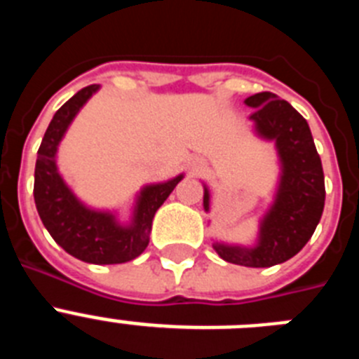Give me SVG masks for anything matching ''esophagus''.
<instances>
[{
  "mask_svg": "<svg viewBox=\"0 0 359 359\" xmlns=\"http://www.w3.org/2000/svg\"><path fill=\"white\" fill-rule=\"evenodd\" d=\"M187 169H189V172L192 174V176H196V174L205 172V161H201V160L189 161V165H187Z\"/></svg>",
  "mask_w": 359,
  "mask_h": 359,
  "instance_id": "esophagus-1",
  "label": "esophagus"
}]
</instances>
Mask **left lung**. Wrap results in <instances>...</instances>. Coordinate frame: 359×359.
Wrapping results in <instances>:
<instances>
[{"label": "left lung", "mask_w": 359, "mask_h": 359, "mask_svg": "<svg viewBox=\"0 0 359 359\" xmlns=\"http://www.w3.org/2000/svg\"><path fill=\"white\" fill-rule=\"evenodd\" d=\"M253 107L250 120L259 138L273 142L278 156V182L273 201L259 219L253 246L214 241V250L223 261L246 268H269L290 261L315 233L325 205L322 160L313 135L290 102L262 91L244 100ZM203 208L210 212V190L203 183Z\"/></svg>", "instance_id": "8db88e82"}]
</instances>
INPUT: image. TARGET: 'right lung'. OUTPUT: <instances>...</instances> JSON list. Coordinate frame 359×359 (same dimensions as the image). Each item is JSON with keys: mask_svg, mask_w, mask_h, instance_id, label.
<instances>
[{"mask_svg": "<svg viewBox=\"0 0 359 359\" xmlns=\"http://www.w3.org/2000/svg\"><path fill=\"white\" fill-rule=\"evenodd\" d=\"M98 90V84L88 86L53 115L37 151L34 199L44 228L65 252L90 264H122L147 248L154 214L183 174L142 187L128 223H122L115 210H98L82 203L59 172L57 151L73 118Z\"/></svg>", "mask_w": 359, "mask_h": 359, "instance_id": "obj_1", "label": "right lung"}]
</instances>
